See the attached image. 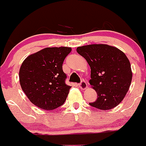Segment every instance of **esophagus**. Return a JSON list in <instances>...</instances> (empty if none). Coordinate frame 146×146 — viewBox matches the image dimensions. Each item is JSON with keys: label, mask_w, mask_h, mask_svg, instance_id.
<instances>
[{"label": "esophagus", "mask_w": 146, "mask_h": 146, "mask_svg": "<svg viewBox=\"0 0 146 146\" xmlns=\"http://www.w3.org/2000/svg\"><path fill=\"white\" fill-rule=\"evenodd\" d=\"M79 88L81 90H85L88 88V84L86 83V82L85 80H82V81L79 84Z\"/></svg>", "instance_id": "esophagus-1"}]
</instances>
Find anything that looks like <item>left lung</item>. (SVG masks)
<instances>
[{
  "label": "left lung",
  "instance_id": "left-lung-1",
  "mask_svg": "<svg viewBox=\"0 0 146 146\" xmlns=\"http://www.w3.org/2000/svg\"><path fill=\"white\" fill-rule=\"evenodd\" d=\"M76 50L90 67L89 82L98 94L97 100L90 105L101 110L117 107L131 83V68L126 54L117 47L103 44L82 46Z\"/></svg>",
  "mask_w": 146,
  "mask_h": 146
}]
</instances>
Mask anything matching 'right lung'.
Returning <instances> with one entry per match:
<instances>
[{
	"instance_id": "obj_1",
	"label": "right lung",
	"mask_w": 146,
	"mask_h": 146,
	"mask_svg": "<svg viewBox=\"0 0 146 146\" xmlns=\"http://www.w3.org/2000/svg\"><path fill=\"white\" fill-rule=\"evenodd\" d=\"M70 47H47L24 60L19 71L22 90L39 108L53 110L66 101L71 88L65 83L62 65Z\"/></svg>"
}]
</instances>
